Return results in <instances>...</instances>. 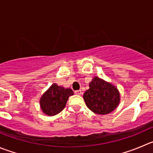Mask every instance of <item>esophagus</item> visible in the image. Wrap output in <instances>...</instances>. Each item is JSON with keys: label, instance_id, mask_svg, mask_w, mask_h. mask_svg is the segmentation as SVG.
Listing matches in <instances>:
<instances>
[{"label": "esophagus", "instance_id": "1", "mask_svg": "<svg viewBox=\"0 0 153 153\" xmlns=\"http://www.w3.org/2000/svg\"><path fill=\"white\" fill-rule=\"evenodd\" d=\"M74 93H75L76 94H77V95H81L82 92V91H81V90H77V91H74Z\"/></svg>", "mask_w": 153, "mask_h": 153}]
</instances>
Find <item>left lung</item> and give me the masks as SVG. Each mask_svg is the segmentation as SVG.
<instances>
[{"instance_id": "8db88e82", "label": "left lung", "mask_w": 153, "mask_h": 153, "mask_svg": "<svg viewBox=\"0 0 153 153\" xmlns=\"http://www.w3.org/2000/svg\"><path fill=\"white\" fill-rule=\"evenodd\" d=\"M87 107L93 113L105 115L113 112L120 103V93L111 82L94 76L89 82V88L83 94Z\"/></svg>"}]
</instances>
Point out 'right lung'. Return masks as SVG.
<instances>
[{"instance_id": "obj_1", "label": "right lung", "mask_w": 153, "mask_h": 153, "mask_svg": "<svg viewBox=\"0 0 153 153\" xmlns=\"http://www.w3.org/2000/svg\"><path fill=\"white\" fill-rule=\"evenodd\" d=\"M74 91L70 88H65L53 83L41 96L40 107L42 112L49 116H56L64 110L70 96Z\"/></svg>"}]
</instances>
